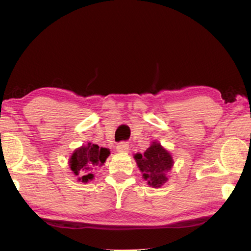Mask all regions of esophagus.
Returning <instances> with one entry per match:
<instances>
[{
	"mask_svg": "<svg viewBox=\"0 0 251 251\" xmlns=\"http://www.w3.org/2000/svg\"><path fill=\"white\" fill-rule=\"evenodd\" d=\"M116 150L119 152H127L129 150V145L127 142H120L116 146Z\"/></svg>",
	"mask_w": 251,
	"mask_h": 251,
	"instance_id": "obj_1",
	"label": "esophagus"
}]
</instances>
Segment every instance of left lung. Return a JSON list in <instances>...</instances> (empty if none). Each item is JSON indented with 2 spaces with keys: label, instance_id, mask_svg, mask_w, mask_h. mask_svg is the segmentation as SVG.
Masks as SVG:
<instances>
[{
  "label": "left lung",
  "instance_id": "obj_1",
  "mask_svg": "<svg viewBox=\"0 0 251 251\" xmlns=\"http://www.w3.org/2000/svg\"><path fill=\"white\" fill-rule=\"evenodd\" d=\"M134 157L149 185L159 188L168 180L167 173L174 166V159L161 143L153 141L145 153H137Z\"/></svg>",
  "mask_w": 251,
  "mask_h": 251
}]
</instances>
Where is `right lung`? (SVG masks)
<instances>
[{
  "instance_id": "1",
  "label": "right lung",
  "mask_w": 251,
  "mask_h": 251,
  "mask_svg": "<svg viewBox=\"0 0 251 251\" xmlns=\"http://www.w3.org/2000/svg\"><path fill=\"white\" fill-rule=\"evenodd\" d=\"M110 155V150L99 148L97 145L88 142L86 146L77 148L69 158V166L78 181L86 183L94 179V170L102 166L106 157Z\"/></svg>"
}]
</instances>
